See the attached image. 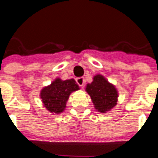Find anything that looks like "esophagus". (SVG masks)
<instances>
[{"label": "esophagus", "mask_w": 158, "mask_h": 158, "mask_svg": "<svg viewBox=\"0 0 158 158\" xmlns=\"http://www.w3.org/2000/svg\"><path fill=\"white\" fill-rule=\"evenodd\" d=\"M76 81L81 87H83L84 85H85V79H84V77H78L77 78Z\"/></svg>", "instance_id": "34e87169"}]
</instances>
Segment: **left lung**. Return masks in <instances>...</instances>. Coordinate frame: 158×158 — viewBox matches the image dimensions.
I'll list each match as a JSON object with an SVG mask.
<instances>
[{
    "label": "left lung",
    "mask_w": 158,
    "mask_h": 158,
    "mask_svg": "<svg viewBox=\"0 0 158 158\" xmlns=\"http://www.w3.org/2000/svg\"><path fill=\"white\" fill-rule=\"evenodd\" d=\"M86 92L91 96L95 108L100 112H107L116 105L118 92L102 75L93 77V81L86 86Z\"/></svg>",
    "instance_id": "obj_1"
}]
</instances>
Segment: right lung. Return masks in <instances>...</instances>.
<instances>
[{"mask_svg": "<svg viewBox=\"0 0 158 158\" xmlns=\"http://www.w3.org/2000/svg\"><path fill=\"white\" fill-rule=\"evenodd\" d=\"M78 89L79 86L73 79L62 81L57 78L50 85L42 89L40 98L50 112L59 114L65 110L70 93Z\"/></svg>", "mask_w": 158, "mask_h": 158, "instance_id": "right-lung-1", "label": "right lung"}]
</instances>
